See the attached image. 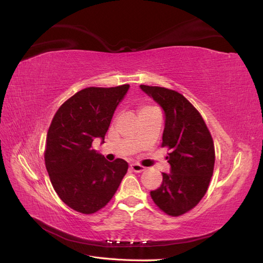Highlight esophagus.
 <instances>
[{"label":"esophagus","instance_id":"esophagus-1","mask_svg":"<svg viewBox=\"0 0 263 263\" xmlns=\"http://www.w3.org/2000/svg\"><path fill=\"white\" fill-rule=\"evenodd\" d=\"M130 170L134 171V172H136V173H140V172L145 170V166H142V165L137 164V163H133V164H130Z\"/></svg>","mask_w":263,"mask_h":263}]
</instances>
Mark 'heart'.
I'll list each match as a JSON object with an SVG mask.
<instances>
[{
    "label": "heart",
    "mask_w": 263,
    "mask_h": 263,
    "mask_svg": "<svg viewBox=\"0 0 263 263\" xmlns=\"http://www.w3.org/2000/svg\"><path fill=\"white\" fill-rule=\"evenodd\" d=\"M151 109H154V107H150V106H144V107H141V108H140V110H139V114H141V113H145V112H148V110H151Z\"/></svg>",
    "instance_id": "heart-1"
}]
</instances>
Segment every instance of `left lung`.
I'll use <instances>...</instances> for the list:
<instances>
[{
    "label": "left lung",
    "instance_id": "left-lung-1",
    "mask_svg": "<svg viewBox=\"0 0 263 263\" xmlns=\"http://www.w3.org/2000/svg\"><path fill=\"white\" fill-rule=\"evenodd\" d=\"M140 89L163 109L161 146L170 149V173H162L160 187L150 195L164 213L180 216L208 191L215 163L213 138L201 114L182 94L160 86L141 84Z\"/></svg>",
    "mask_w": 263,
    "mask_h": 263
}]
</instances>
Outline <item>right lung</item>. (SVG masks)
<instances>
[{
	"label": "right lung",
	"mask_w": 263,
	"mask_h": 263,
	"mask_svg": "<svg viewBox=\"0 0 263 263\" xmlns=\"http://www.w3.org/2000/svg\"><path fill=\"white\" fill-rule=\"evenodd\" d=\"M129 84L86 87L59 107L47 133L45 163L61 201L82 214H93L110 201L128 169L123 159L109 162L92 149L105 134Z\"/></svg>",
	"instance_id": "right-lung-1"
}]
</instances>
